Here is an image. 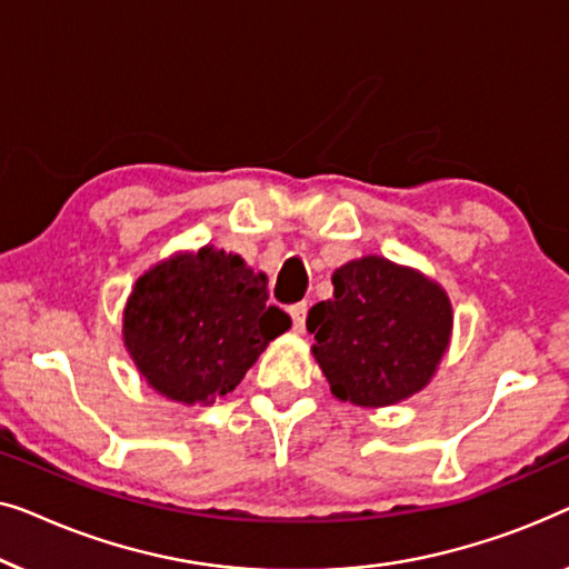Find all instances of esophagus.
<instances>
[{
	"label": "esophagus",
	"mask_w": 569,
	"mask_h": 569,
	"mask_svg": "<svg viewBox=\"0 0 569 569\" xmlns=\"http://www.w3.org/2000/svg\"><path fill=\"white\" fill-rule=\"evenodd\" d=\"M307 303H293V307H288V315L293 319V330L296 332H303V325H307Z\"/></svg>",
	"instance_id": "1"
}]
</instances>
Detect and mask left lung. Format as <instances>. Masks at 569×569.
I'll use <instances>...</instances> for the list:
<instances>
[{
	"instance_id": "left-lung-1",
	"label": "left lung",
	"mask_w": 569,
	"mask_h": 569,
	"mask_svg": "<svg viewBox=\"0 0 569 569\" xmlns=\"http://www.w3.org/2000/svg\"><path fill=\"white\" fill-rule=\"evenodd\" d=\"M332 286L307 317L332 395L379 407L426 387L451 338L443 288L376 254L335 270Z\"/></svg>"
}]
</instances>
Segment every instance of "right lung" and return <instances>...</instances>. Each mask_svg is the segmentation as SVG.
Instances as JSON below:
<instances>
[{
  "label": "right lung",
  "instance_id": "1",
  "mask_svg": "<svg viewBox=\"0 0 569 569\" xmlns=\"http://www.w3.org/2000/svg\"><path fill=\"white\" fill-rule=\"evenodd\" d=\"M291 319L268 307L266 276L203 247L139 278L123 315L131 358L159 395L208 405L229 395Z\"/></svg>",
  "mask_w": 569,
  "mask_h": 569
}]
</instances>
